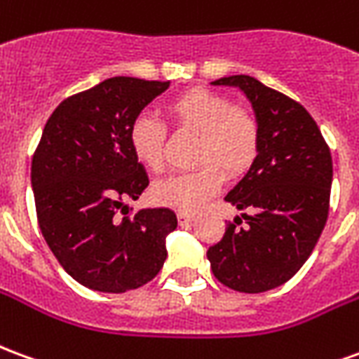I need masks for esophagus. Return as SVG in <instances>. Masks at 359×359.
Listing matches in <instances>:
<instances>
[{"label":"esophagus","instance_id":"esophagus-1","mask_svg":"<svg viewBox=\"0 0 359 359\" xmlns=\"http://www.w3.org/2000/svg\"><path fill=\"white\" fill-rule=\"evenodd\" d=\"M177 219H179V223H190V221H194V213H188V211H179L177 213Z\"/></svg>","mask_w":359,"mask_h":359}]
</instances>
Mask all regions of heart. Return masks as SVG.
I'll list each match as a JSON object with an SVG mask.
<instances>
[{
    "mask_svg": "<svg viewBox=\"0 0 359 359\" xmlns=\"http://www.w3.org/2000/svg\"><path fill=\"white\" fill-rule=\"evenodd\" d=\"M172 125L200 136L192 172L172 175L151 187L154 202L180 211H196L217 194L225 175L241 177L248 171L259 148V133L246 111L236 109L225 95L205 88H192L175 95L165 105ZM163 123L149 115L134 118L130 126V148L134 157L149 171L165 167Z\"/></svg>",
    "mask_w": 359,
    "mask_h": 359,
    "instance_id": "1",
    "label": "heart"
}]
</instances>
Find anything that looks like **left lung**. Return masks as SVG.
I'll return each instance as SVG.
<instances>
[{
	"label": "left lung",
	"mask_w": 359,
	"mask_h": 359,
	"mask_svg": "<svg viewBox=\"0 0 359 359\" xmlns=\"http://www.w3.org/2000/svg\"><path fill=\"white\" fill-rule=\"evenodd\" d=\"M242 90L256 113L259 148L244 179L225 196L241 217L208 250L219 283L257 294L285 285L316 248L329 215L332 159L317 123L300 103L248 76L211 82Z\"/></svg>",
	"instance_id": "left-lung-1"
}]
</instances>
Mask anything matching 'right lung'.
<instances>
[{"instance_id": "add662e5", "label": "right lung", "mask_w": 359, "mask_h": 359, "mask_svg": "<svg viewBox=\"0 0 359 359\" xmlns=\"http://www.w3.org/2000/svg\"><path fill=\"white\" fill-rule=\"evenodd\" d=\"M167 88L169 82L113 76L67 97L48 118L32 157L43 238L61 267L97 292L134 290L165 264L175 211L116 213L149 184L130 148V126Z\"/></svg>"}]
</instances>
